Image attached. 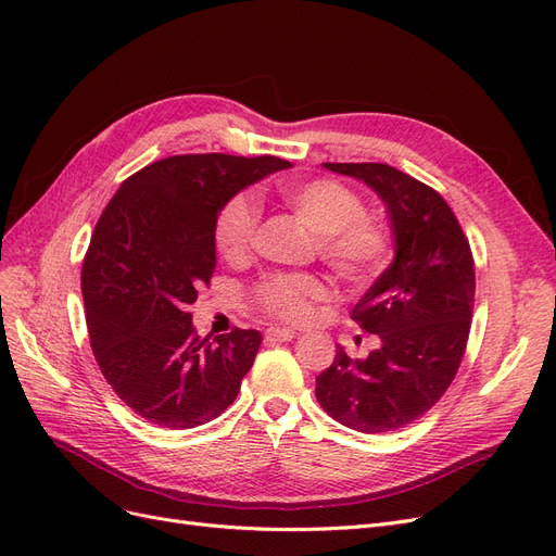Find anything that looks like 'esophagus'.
<instances>
[{"label":"esophagus","instance_id":"1","mask_svg":"<svg viewBox=\"0 0 556 556\" xmlns=\"http://www.w3.org/2000/svg\"><path fill=\"white\" fill-rule=\"evenodd\" d=\"M299 332L294 328H269L266 330V342H287V340H294Z\"/></svg>","mask_w":556,"mask_h":556}]
</instances>
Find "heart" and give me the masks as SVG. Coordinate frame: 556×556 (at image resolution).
<instances>
[{
    "label": "heart",
    "instance_id": "1",
    "mask_svg": "<svg viewBox=\"0 0 556 556\" xmlns=\"http://www.w3.org/2000/svg\"><path fill=\"white\" fill-rule=\"evenodd\" d=\"M278 201L301 224L313 230L315 253L332 276L349 285H365L379 276L390 260V230L365 216L363 198L330 177L287 182L276 187ZM257 214L249 198L232 195L220 205L214 220V247L220 260L239 264L253 251ZM326 296V285L313 274H276L264 278L253 299L262 313L301 321L313 303Z\"/></svg>",
    "mask_w": 556,
    "mask_h": 556
}]
</instances>
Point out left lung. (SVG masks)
<instances>
[{
    "mask_svg": "<svg viewBox=\"0 0 556 556\" xmlns=\"http://www.w3.org/2000/svg\"><path fill=\"white\" fill-rule=\"evenodd\" d=\"M324 166L381 195L396 251L351 313L381 344L365 361L338 346L315 394L340 425L386 433L425 415L452 386L472 324L475 260L452 207L429 185L388 164Z\"/></svg>",
    "mask_w": 556,
    "mask_h": 556,
    "instance_id": "left-lung-1",
    "label": "left lung"
}]
</instances>
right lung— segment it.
Returning <instances> with one entry per match:
<instances>
[{
  "mask_svg": "<svg viewBox=\"0 0 556 556\" xmlns=\"http://www.w3.org/2000/svg\"><path fill=\"white\" fill-rule=\"evenodd\" d=\"M290 166L271 154H173L129 175L100 214L81 266L88 338L106 383L152 425L201 427L237 399L260 330L210 342L189 305L214 274L220 205Z\"/></svg>",
  "mask_w": 556,
  "mask_h": 556,
  "instance_id": "1",
  "label": "right lung"
}]
</instances>
